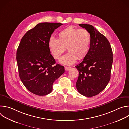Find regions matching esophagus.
<instances>
[{
  "mask_svg": "<svg viewBox=\"0 0 129 129\" xmlns=\"http://www.w3.org/2000/svg\"><path fill=\"white\" fill-rule=\"evenodd\" d=\"M70 68H71V67H69V66H65V69L66 70H69Z\"/></svg>",
  "mask_w": 129,
  "mask_h": 129,
  "instance_id": "34e87169",
  "label": "esophagus"
}]
</instances>
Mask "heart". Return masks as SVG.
Returning <instances> with one entry per match:
<instances>
[{"label":"heart","mask_w":129,"mask_h":129,"mask_svg":"<svg viewBox=\"0 0 129 129\" xmlns=\"http://www.w3.org/2000/svg\"><path fill=\"white\" fill-rule=\"evenodd\" d=\"M58 39L51 37L48 46L54 59L59 60L66 50L68 52L60 62L67 65L75 63L78 60L84 59L88 54L91 44V35L85 29L68 26L58 33Z\"/></svg>","instance_id":"b5f03b06"}]
</instances>
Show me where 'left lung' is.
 Segmentation results:
<instances>
[{"mask_svg": "<svg viewBox=\"0 0 129 129\" xmlns=\"http://www.w3.org/2000/svg\"><path fill=\"white\" fill-rule=\"evenodd\" d=\"M79 26L90 33L91 40L87 56L76 66L79 72L76 87L81 94L92 97L102 92L110 80L113 52L108 39L92 25Z\"/></svg>", "mask_w": 129, "mask_h": 129, "instance_id": "obj_1", "label": "left lung"}]
</instances>
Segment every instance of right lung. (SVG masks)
<instances>
[{"mask_svg": "<svg viewBox=\"0 0 129 129\" xmlns=\"http://www.w3.org/2000/svg\"><path fill=\"white\" fill-rule=\"evenodd\" d=\"M61 23H40L27 31L16 53L19 77L26 89L34 94L44 96L52 90L54 82L65 72L63 66L56 64L48 42Z\"/></svg>", "mask_w": 129, "mask_h": 129, "instance_id": "obj_1", "label": "right lung"}]
</instances>
